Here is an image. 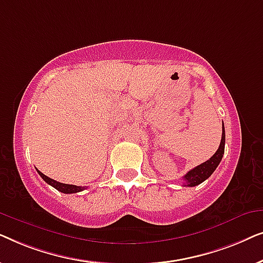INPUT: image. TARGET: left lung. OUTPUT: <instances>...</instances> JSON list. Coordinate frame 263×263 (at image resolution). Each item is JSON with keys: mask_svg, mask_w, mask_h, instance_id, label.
Wrapping results in <instances>:
<instances>
[{"mask_svg": "<svg viewBox=\"0 0 263 263\" xmlns=\"http://www.w3.org/2000/svg\"><path fill=\"white\" fill-rule=\"evenodd\" d=\"M224 151H225V128H224V123H222L221 141L218 151L213 154V157H211L210 159L204 161V163L200 164L199 166L194 167L193 170H190L188 174L183 177V179L185 181V185L195 186V185H199L200 183H202L203 181H206V179L213 174L215 168L218 167L219 163L221 161L222 156H224Z\"/></svg>", "mask_w": 263, "mask_h": 263, "instance_id": "left-lung-1", "label": "left lung"}]
</instances>
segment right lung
<instances>
[{
	"label": "right lung",
	"mask_w": 263,
	"mask_h": 263,
	"mask_svg": "<svg viewBox=\"0 0 263 263\" xmlns=\"http://www.w3.org/2000/svg\"><path fill=\"white\" fill-rule=\"evenodd\" d=\"M37 172L39 174V176L44 179V181L50 184L53 188L59 190L61 193H64V194H74V193H79V192H82V190L85 189V186H78V185H73V184H64V183H60L55 181V179L48 177V176H45L44 174H42L41 171L37 170Z\"/></svg>",
	"instance_id": "1"
}]
</instances>
